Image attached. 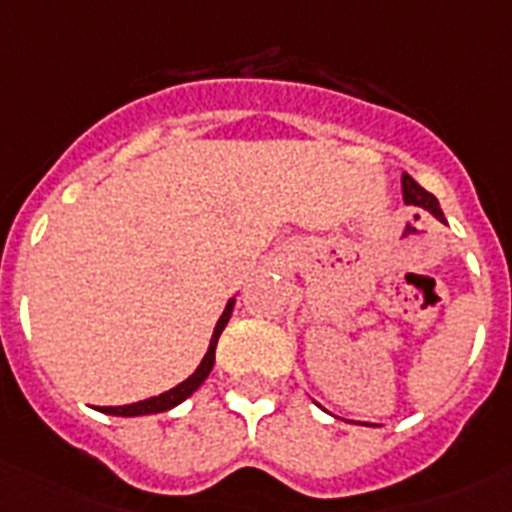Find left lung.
Returning a JSON list of instances; mask_svg holds the SVG:
<instances>
[{"mask_svg": "<svg viewBox=\"0 0 512 512\" xmlns=\"http://www.w3.org/2000/svg\"><path fill=\"white\" fill-rule=\"evenodd\" d=\"M401 191H404L406 204H414V207L428 209V212H433L436 217H444V212H441V207H438L436 196L425 191V188H422L412 175L401 177Z\"/></svg>", "mask_w": 512, "mask_h": 512, "instance_id": "left-lung-1", "label": "left lung"}]
</instances>
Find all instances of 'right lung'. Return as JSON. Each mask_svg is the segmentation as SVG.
<instances>
[{
  "instance_id": "obj_1",
  "label": "right lung",
  "mask_w": 512,
  "mask_h": 512,
  "mask_svg": "<svg viewBox=\"0 0 512 512\" xmlns=\"http://www.w3.org/2000/svg\"><path fill=\"white\" fill-rule=\"evenodd\" d=\"M233 305H236V297H231V300L225 303V311H223V316L217 319L215 332H212V340H209L207 353H204L201 364L196 366V372H193L191 377H185L180 385H175V388H170V390H164V393H159V396L146 398V401H135V404H124V406H95V409H98V412H103V414H116V417H143V414L170 412V409H175L177 404H183L185 398L193 396V393L201 388V382L207 380L209 372H212V366H215L217 340H220L225 324H228V319H231Z\"/></svg>"
}]
</instances>
